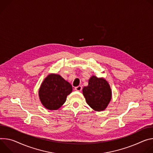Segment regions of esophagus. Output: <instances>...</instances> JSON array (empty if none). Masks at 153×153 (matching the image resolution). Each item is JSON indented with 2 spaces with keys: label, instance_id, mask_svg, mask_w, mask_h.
Returning a JSON list of instances; mask_svg holds the SVG:
<instances>
[{
  "label": "esophagus",
  "instance_id": "obj_1",
  "mask_svg": "<svg viewBox=\"0 0 153 153\" xmlns=\"http://www.w3.org/2000/svg\"><path fill=\"white\" fill-rule=\"evenodd\" d=\"M75 91H76L80 92V91H81V90H82V86H77V87H75Z\"/></svg>",
  "mask_w": 153,
  "mask_h": 153
}]
</instances>
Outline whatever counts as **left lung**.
Masks as SVG:
<instances>
[{"mask_svg":"<svg viewBox=\"0 0 153 153\" xmlns=\"http://www.w3.org/2000/svg\"><path fill=\"white\" fill-rule=\"evenodd\" d=\"M82 94L87 103L95 111L105 109L111 99V90L108 82L102 78L92 76L88 86L84 87Z\"/></svg>","mask_w":153,"mask_h":153,"instance_id":"8db88e82","label":"left lung"}]
</instances>
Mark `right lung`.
I'll return each mask as SVG.
<instances>
[{
	"label": "right lung",
	"instance_id": "add662e5",
	"mask_svg": "<svg viewBox=\"0 0 153 153\" xmlns=\"http://www.w3.org/2000/svg\"><path fill=\"white\" fill-rule=\"evenodd\" d=\"M72 91L71 84L61 76L50 74L42 82L39 96L43 106L49 110L59 109Z\"/></svg>",
	"mask_w": 153,
	"mask_h": 153
}]
</instances>
